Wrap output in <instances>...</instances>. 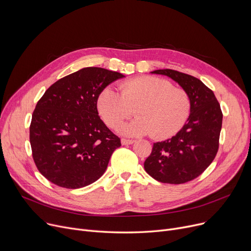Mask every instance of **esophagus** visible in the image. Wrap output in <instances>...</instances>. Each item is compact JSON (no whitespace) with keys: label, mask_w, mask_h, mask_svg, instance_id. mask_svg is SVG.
I'll return each instance as SVG.
<instances>
[{"label":"esophagus","mask_w":251,"mask_h":251,"mask_svg":"<svg viewBox=\"0 0 251 251\" xmlns=\"http://www.w3.org/2000/svg\"><path fill=\"white\" fill-rule=\"evenodd\" d=\"M121 142H122L123 146H126V144H132V143L134 142V140H132V139H126V138H122V139H121Z\"/></svg>","instance_id":"esophagus-1"}]
</instances>
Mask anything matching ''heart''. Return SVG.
Listing matches in <instances>:
<instances>
[{
	"instance_id": "b5f03b06",
	"label": "heart",
	"mask_w": 251,
	"mask_h": 251,
	"mask_svg": "<svg viewBox=\"0 0 251 251\" xmlns=\"http://www.w3.org/2000/svg\"><path fill=\"white\" fill-rule=\"evenodd\" d=\"M119 87L121 94L110 87L100 92L98 109L104 123L113 129L120 127L135 110L138 118L121 128L125 134L167 139L179 132L190 115L188 92L167 79L140 76Z\"/></svg>"
}]
</instances>
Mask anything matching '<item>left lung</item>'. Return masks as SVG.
Wrapping results in <instances>:
<instances>
[{
  "instance_id": "1",
  "label": "left lung",
  "mask_w": 251,
  "mask_h": 251,
  "mask_svg": "<svg viewBox=\"0 0 251 251\" xmlns=\"http://www.w3.org/2000/svg\"><path fill=\"white\" fill-rule=\"evenodd\" d=\"M151 73L167 75L185 89L191 100V111L175 136L153 143L144 170L162 183H186L201 175L217 155L223 120L220 103L213 90L199 78L172 69Z\"/></svg>"
}]
</instances>
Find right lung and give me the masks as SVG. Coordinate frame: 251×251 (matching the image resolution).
<instances>
[{
    "instance_id": "right-lung-1",
    "label": "right lung",
    "mask_w": 251,
    "mask_h": 251,
    "mask_svg": "<svg viewBox=\"0 0 251 251\" xmlns=\"http://www.w3.org/2000/svg\"><path fill=\"white\" fill-rule=\"evenodd\" d=\"M123 74L87 67L50 85L35 105L29 127L37 170L55 185L85 187L104 173L121 140L98 112L100 92Z\"/></svg>"
}]
</instances>
